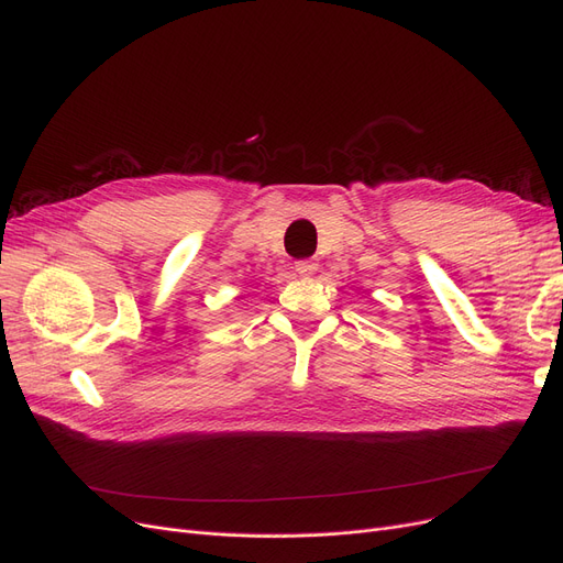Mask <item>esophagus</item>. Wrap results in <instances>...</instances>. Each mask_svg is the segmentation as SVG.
Returning a JSON list of instances; mask_svg holds the SVG:
<instances>
[{
  "label": "esophagus",
  "instance_id": "esophagus-1",
  "mask_svg": "<svg viewBox=\"0 0 563 563\" xmlns=\"http://www.w3.org/2000/svg\"><path fill=\"white\" fill-rule=\"evenodd\" d=\"M295 271H297V274H299L301 278H308V276H313L316 271H318V262H313V260H301V262L295 264Z\"/></svg>",
  "mask_w": 563,
  "mask_h": 563
}]
</instances>
